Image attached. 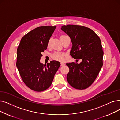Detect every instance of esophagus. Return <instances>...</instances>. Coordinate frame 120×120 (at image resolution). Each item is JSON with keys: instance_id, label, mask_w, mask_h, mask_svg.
<instances>
[{"instance_id": "34e87169", "label": "esophagus", "mask_w": 120, "mask_h": 120, "mask_svg": "<svg viewBox=\"0 0 120 120\" xmlns=\"http://www.w3.org/2000/svg\"><path fill=\"white\" fill-rule=\"evenodd\" d=\"M65 65V64L64 63H61V66H64Z\"/></svg>"}]
</instances>
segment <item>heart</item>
Returning <instances> with one entry per match:
<instances>
[{
    "mask_svg": "<svg viewBox=\"0 0 120 120\" xmlns=\"http://www.w3.org/2000/svg\"><path fill=\"white\" fill-rule=\"evenodd\" d=\"M66 37H67V36H66L65 35H61L60 37V40H61ZM48 45H49V43L48 44ZM65 55H66V54L64 53L59 52H54L52 55V58L56 61H60V62H63L65 60Z\"/></svg>",
    "mask_w": 120,
    "mask_h": 120,
    "instance_id": "obj_1",
    "label": "heart"
}]
</instances>
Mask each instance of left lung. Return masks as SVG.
<instances>
[{"mask_svg":"<svg viewBox=\"0 0 120 120\" xmlns=\"http://www.w3.org/2000/svg\"><path fill=\"white\" fill-rule=\"evenodd\" d=\"M61 29L69 36L72 46L70 55L82 60L79 64L67 63V79L76 89L83 90L94 82L103 65V51L98 36L89 28L77 25H63Z\"/></svg>","mask_w":120,"mask_h":120,"instance_id":"left-lung-1","label":"left lung"}]
</instances>
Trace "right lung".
<instances>
[{
  "mask_svg": "<svg viewBox=\"0 0 120 120\" xmlns=\"http://www.w3.org/2000/svg\"><path fill=\"white\" fill-rule=\"evenodd\" d=\"M56 27L44 26L30 31L22 38L17 49L16 65L20 75L25 84L36 92L50 86L60 66L56 61L45 65L40 61Z\"/></svg>",
  "mask_w": 120,
  "mask_h": 120,
  "instance_id": "add662e5",
  "label": "right lung"
}]
</instances>
